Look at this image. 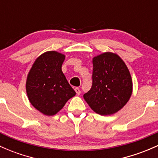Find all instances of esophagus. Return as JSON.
Here are the masks:
<instances>
[{
    "mask_svg": "<svg viewBox=\"0 0 158 158\" xmlns=\"http://www.w3.org/2000/svg\"><path fill=\"white\" fill-rule=\"evenodd\" d=\"M75 91H76V94H77V95H79L81 94V91H80V89H79V88H75Z\"/></svg>",
    "mask_w": 158,
    "mask_h": 158,
    "instance_id": "34e87169",
    "label": "esophagus"
}]
</instances>
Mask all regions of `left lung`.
<instances>
[{"label": "left lung", "instance_id": "left-lung-1", "mask_svg": "<svg viewBox=\"0 0 158 158\" xmlns=\"http://www.w3.org/2000/svg\"><path fill=\"white\" fill-rule=\"evenodd\" d=\"M92 63V86L83 98L99 115L116 113L126 105L132 94L130 71L124 60L110 52L94 57Z\"/></svg>", "mask_w": 158, "mask_h": 158}]
</instances>
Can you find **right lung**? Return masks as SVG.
Segmentation results:
<instances>
[{"label":"right lung","instance_id":"add662e5","mask_svg":"<svg viewBox=\"0 0 158 158\" xmlns=\"http://www.w3.org/2000/svg\"><path fill=\"white\" fill-rule=\"evenodd\" d=\"M65 55L56 51L43 53L33 64L26 80L31 105L46 115L58 113L76 95L61 70Z\"/></svg>","mask_w":158,"mask_h":158}]
</instances>
